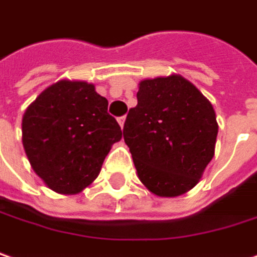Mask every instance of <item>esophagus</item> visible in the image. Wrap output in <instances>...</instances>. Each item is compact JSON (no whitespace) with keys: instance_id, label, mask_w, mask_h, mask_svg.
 Listing matches in <instances>:
<instances>
[{"instance_id":"34e87169","label":"esophagus","mask_w":257,"mask_h":257,"mask_svg":"<svg viewBox=\"0 0 257 257\" xmlns=\"http://www.w3.org/2000/svg\"><path fill=\"white\" fill-rule=\"evenodd\" d=\"M125 116H120V117H117V122H119V125H120V128L123 129V125H125Z\"/></svg>"}]
</instances>
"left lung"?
<instances>
[{"label":"left lung","instance_id":"1","mask_svg":"<svg viewBox=\"0 0 257 257\" xmlns=\"http://www.w3.org/2000/svg\"><path fill=\"white\" fill-rule=\"evenodd\" d=\"M123 140L144 186L173 198L193 188L214 157L218 123L212 104L180 75L140 83Z\"/></svg>","mask_w":257,"mask_h":257}]
</instances>
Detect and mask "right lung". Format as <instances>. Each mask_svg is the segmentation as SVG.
Segmentation results:
<instances>
[{
    "mask_svg": "<svg viewBox=\"0 0 257 257\" xmlns=\"http://www.w3.org/2000/svg\"><path fill=\"white\" fill-rule=\"evenodd\" d=\"M107 100L85 81H58L26 110L23 147L35 173L58 193L87 188L122 131Z\"/></svg>",
    "mask_w": 257,
    "mask_h": 257,
    "instance_id": "obj_1",
    "label": "right lung"
}]
</instances>
